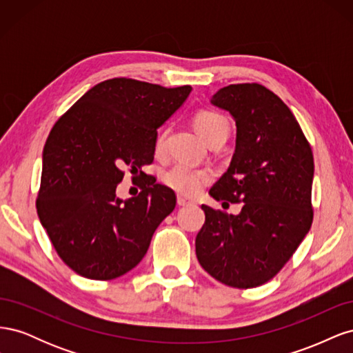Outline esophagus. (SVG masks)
<instances>
[{
  "label": "esophagus",
  "instance_id": "obj_1",
  "mask_svg": "<svg viewBox=\"0 0 353 353\" xmlns=\"http://www.w3.org/2000/svg\"><path fill=\"white\" fill-rule=\"evenodd\" d=\"M176 203H178L179 206H188V205H191V203H193V201L185 199L184 196H178V197H176Z\"/></svg>",
  "mask_w": 353,
  "mask_h": 353
}]
</instances>
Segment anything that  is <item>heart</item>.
I'll return each instance as SVG.
<instances>
[{
	"label": "heart",
	"mask_w": 353,
	"mask_h": 353,
	"mask_svg": "<svg viewBox=\"0 0 353 353\" xmlns=\"http://www.w3.org/2000/svg\"><path fill=\"white\" fill-rule=\"evenodd\" d=\"M194 125L205 140L212 143H223L230 135V121L225 116L215 110H200L194 116ZM169 131L165 130L156 140V153L162 154L166 148ZM213 172L208 168H196L184 162L170 166L163 174V181L168 187L176 193L193 197L200 193L203 187L212 183Z\"/></svg>",
	"instance_id": "1"
}]
</instances>
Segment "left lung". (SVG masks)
I'll return each mask as SVG.
<instances>
[{"label":"left lung","instance_id":"8db88e82","mask_svg":"<svg viewBox=\"0 0 353 353\" xmlns=\"http://www.w3.org/2000/svg\"><path fill=\"white\" fill-rule=\"evenodd\" d=\"M212 103L236 119L237 140L209 193L243 208L227 215L203 205L196 254L219 283L253 288L281 271L312 225V148L290 109L261 83L228 85Z\"/></svg>","mask_w":353,"mask_h":353}]
</instances>
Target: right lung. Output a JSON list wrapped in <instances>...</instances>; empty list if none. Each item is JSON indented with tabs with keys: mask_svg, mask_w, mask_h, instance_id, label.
I'll return each mask as SVG.
<instances>
[{
	"mask_svg": "<svg viewBox=\"0 0 353 353\" xmlns=\"http://www.w3.org/2000/svg\"><path fill=\"white\" fill-rule=\"evenodd\" d=\"M190 92V85L113 78L85 92L52 126L37 212L60 259L77 274L108 281L131 271L175 209L174 191L153 178L126 201L116 187L125 168L147 175L141 166L153 162L157 128Z\"/></svg>",
	"mask_w": 353,
	"mask_h": 353,
	"instance_id": "obj_1",
	"label": "right lung"
}]
</instances>
